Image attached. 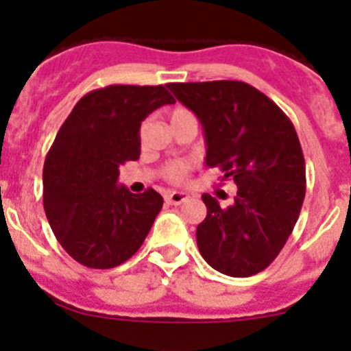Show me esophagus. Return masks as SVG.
Returning <instances> with one entry per match:
<instances>
[{"mask_svg":"<svg viewBox=\"0 0 351 351\" xmlns=\"http://www.w3.org/2000/svg\"><path fill=\"white\" fill-rule=\"evenodd\" d=\"M187 199L189 194H185V192H168V194L164 195L166 204H173V206H178V204L185 203Z\"/></svg>","mask_w":351,"mask_h":351,"instance_id":"esophagus-1","label":"esophagus"}]
</instances>
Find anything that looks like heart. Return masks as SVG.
I'll return each instance as SVG.
<instances>
[{"mask_svg":"<svg viewBox=\"0 0 351 351\" xmlns=\"http://www.w3.org/2000/svg\"><path fill=\"white\" fill-rule=\"evenodd\" d=\"M185 115H191V112L185 108H175L171 112V122L178 121V119H183ZM191 166L187 162H175L169 164L168 169H166V178H169L171 182H182L185 178V175L189 173Z\"/></svg>","mask_w":351,"mask_h":351,"instance_id":"b5f03b06","label":"heart"}]
</instances>
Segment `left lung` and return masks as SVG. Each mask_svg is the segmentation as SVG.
Listing matches in <instances>:
<instances>
[{"label": "left lung", "instance_id": "obj_1", "mask_svg": "<svg viewBox=\"0 0 351 351\" xmlns=\"http://www.w3.org/2000/svg\"><path fill=\"white\" fill-rule=\"evenodd\" d=\"M168 89L203 125L204 164L238 185L227 208L203 194L208 213L195 230L199 252L227 276L261 273L285 246L304 201L298 132L266 94L245 82L168 84Z\"/></svg>", "mask_w": 351, "mask_h": 351}]
</instances>
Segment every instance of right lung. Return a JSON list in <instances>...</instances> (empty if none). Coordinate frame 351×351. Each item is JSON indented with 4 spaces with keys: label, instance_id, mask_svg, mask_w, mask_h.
<instances>
[{
    "label": "right lung",
    "instance_id": "obj_1",
    "mask_svg": "<svg viewBox=\"0 0 351 351\" xmlns=\"http://www.w3.org/2000/svg\"><path fill=\"white\" fill-rule=\"evenodd\" d=\"M173 103L164 85H108L85 94L59 129L43 166V208L58 241L84 266H121L150 232L162 195L132 194L117 180L125 160L140 157L141 122Z\"/></svg>",
    "mask_w": 351,
    "mask_h": 351
}]
</instances>
